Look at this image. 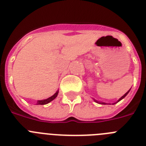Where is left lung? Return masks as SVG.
Returning <instances> with one entry per match:
<instances>
[{"label":"left lung","mask_w":146,"mask_h":146,"mask_svg":"<svg viewBox=\"0 0 146 146\" xmlns=\"http://www.w3.org/2000/svg\"><path fill=\"white\" fill-rule=\"evenodd\" d=\"M129 91H130V89H129V91H127V92H126V94H124V95H123V96H121V98H120V99H118V101H117V102H115V103H114V104H116V103H117V102H119V101H121V99H123V98H124V97H125V96H126V95H127V94H129ZM94 101H95V102H97V103H100V104H106V103H104V102H99L96 101V100H95V99H94Z\"/></svg>","instance_id":"left-lung-1"}]
</instances>
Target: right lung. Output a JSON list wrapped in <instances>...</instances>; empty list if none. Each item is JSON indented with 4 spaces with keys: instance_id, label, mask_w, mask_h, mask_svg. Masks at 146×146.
Here are the masks:
<instances>
[{
    "instance_id": "right-lung-1",
    "label": "right lung",
    "mask_w": 146,
    "mask_h": 146,
    "mask_svg": "<svg viewBox=\"0 0 146 146\" xmlns=\"http://www.w3.org/2000/svg\"><path fill=\"white\" fill-rule=\"evenodd\" d=\"M58 94V90L56 91V93H55L54 95H52V96L49 97L48 99H44V100H38V101H37V104H48L49 102H52L53 99H55V98L57 97Z\"/></svg>"
}]
</instances>
